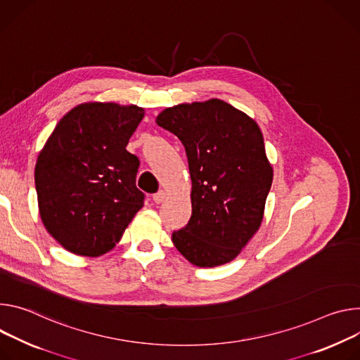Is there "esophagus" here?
Here are the masks:
<instances>
[{
  "mask_svg": "<svg viewBox=\"0 0 360 360\" xmlns=\"http://www.w3.org/2000/svg\"><path fill=\"white\" fill-rule=\"evenodd\" d=\"M165 198H166V193H165V191H158L157 194H154V195H153V200H154V203H155V205L163 203V202H165Z\"/></svg>",
  "mask_w": 360,
  "mask_h": 360,
  "instance_id": "1",
  "label": "esophagus"
}]
</instances>
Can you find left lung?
<instances>
[{
  "label": "left lung",
  "instance_id": "obj_1",
  "mask_svg": "<svg viewBox=\"0 0 360 360\" xmlns=\"http://www.w3.org/2000/svg\"><path fill=\"white\" fill-rule=\"evenodd\" d=\"M155 123L188 158L191 217L172 236L176 249L198 267L234 260L262 226L273 181L260 127L219 98L169 107Z\"/></svg>",
  "mask_w": 360,
  "mask_h": 360
}]
</instances>
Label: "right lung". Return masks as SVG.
<instances>
[{"instance_id":"right-lung-1","label":"right lung","mask_w":360,"mask_h":360,"mask_svg":"<svg viewBox=\"0 0 360 360\" xmlns=\"http://www.w3.org/2000/svg\"><path fill=\"white\" fill-rule=\"evenodd\" d=\"M144 108L89 101L71 108L39 151L35 188L39 217L70 253L112 250L144 205L136 187L139 158L126 150Z\"/></svg>"}]
</instances>
